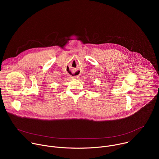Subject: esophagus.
I'll use <instances>...</instances> for the list:
<instances>
[{
    "label": "esophagus",
    "mask_w": 159,
    "mask_h": 159,
    "mask_svg": "<svg viewBox=\"0 0 159 159\" xmlns=\"http://www.w3.org/2000/svg\"><path fill=\"white\" fill-rule=\"evenodd\" d=\"M73 78H75V79H77V78H78V77H73Z\"/></svg>",
    "instance_id": "obj_1"
}]
</instances>
